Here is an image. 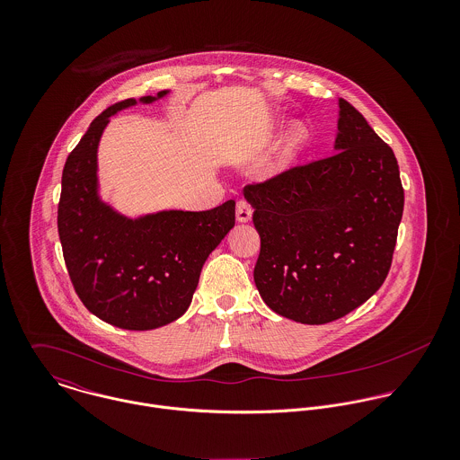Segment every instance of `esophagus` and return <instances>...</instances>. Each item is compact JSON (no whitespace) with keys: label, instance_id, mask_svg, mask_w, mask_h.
I'll return each instance as SVG.
<instances>
[{"label":"esophagus","instance_id":"esophagus-1","mask_svg":"<svg viewBox=\"0 0 460 460\" xmlns=\"http://www.w3.org/2000/svg\"><path fill=\"white\" fill-rule=\"evenodd\" d=\"M252 216H253V210L250 207V203L246 199H239L237 201V207H235V217L239 223H248L252 221Z\"/></svg>","mask_w":460,"mask_h":460}]
</instances>
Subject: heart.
I'll use <instances>...</instances> for the list:
<instances>
[{"instance_id": "b5f03b06", "label": "heart", "mask_w": 460, "mask_h": 460, "mask_svg": "<svg viewBox=\"0 0 460 460\" xmlns=\"http://www.w3.org/2000/svg\"><path fill=\"white\" fill-rule=\"evenodd\" d=\"M308 137H310V131L305 122L290 124V128L285 132L279 146L276 148V152L269 163V173L283 175V173L290 172L296 166L301 152L305 150Z\"/></svg>"}]
</instances>
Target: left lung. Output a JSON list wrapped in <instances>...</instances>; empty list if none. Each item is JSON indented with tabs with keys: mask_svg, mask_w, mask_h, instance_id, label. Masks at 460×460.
<instances>
[{
	"mask_svg": "<svg viewBox=\"0 0 460 460\" xmlns=\"http://www.w3.org/2000/svg\"><path fill=\"white\" fill-rule=\"evenodd\" d=\"M332 154L244 188L261 235L255 285L263 303L301 324H326L385 283L403 212L394 150L338 101Z\"/></svg>",
	"mask_w": 460,
	"mask_h": 460,
	"instance_id": "8db88e82",
	"label": "left lung"
}]
</instances>
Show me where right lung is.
I'll list each match as a JSON object with an SVG mask.
<instances>
[{"label": "right lung", "mask_w": 460, "mask_h": 460, "mask_svg": "<svg viewBox=\"0 0 460 460\" xmlns=\"http://www.w3.org/2000/svg\"><path fill=\"white\" fill-rule=\"evenodd\" d=\"M170 95L128 99L101 113L66 157L58 234L83 305L115 328L148 331L182 317L208 255L235 225V201L201 210L128 216L102 197L99 145L111 117Z\"/></svg>", "instance_id": "1"}]
</instances>
